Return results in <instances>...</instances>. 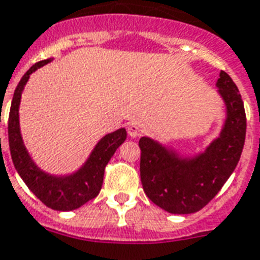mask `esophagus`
Returning a JSON list of instances; mask_svg holds the SVG:
<instances>
[{"label":"esophagus","instance_id":"obj_1","mask_svg":"<svg viewBox=\"0 0 260 260\" xmlns=\"http://www.w3.org/2000/svg\"><path fill=\"white\" fill-rule=\"evenodd\" d=\"M128 135H129L131 138H138L139 135H140V128L136 124H129L128 125Z\"/></svg>","mask_w":260,"mask_h":260}]
</instances>
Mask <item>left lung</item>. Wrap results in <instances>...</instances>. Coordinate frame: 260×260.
I'll return each instance as SVG.
<instances>
[{"label": "left lung", "mask_w": 260, "mask_h": 260, "mask_svg": "<svg viewBox=\"0 0 260 260\" xmlns=\"http://www.w3.org/2000/svg\"><path fill=\"white\" fill-rule=\"evenodd\" d=\"M215 86L225 105V121L203 151L181 154L173 146L148 136L139 140L144 192L152 203L170 214H192L203 209L240 161L247 128L244 104L226 72L221 71Z\"/></svg>", "instance_id": "obj_1"}]
</instances>
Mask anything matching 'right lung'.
<instances>
[{
	"mask_svg": "<svg viewBox=\"0 0 260 260\" xmlns=\"http://www.w3.org/2000/svg\"><path fill=\"white\" fill-rule=\"evenodd\" d=\"M51 61L53 58H47L32 65L16 87L8 121L9 148L17 173L34 195L50 209L71 211L98 196L104 183L105 166L108 165L117 148L125 142L126 131L125 128H120L99 139L84 164L72 173L51 174L41 169L29 155L21 136L19 108L21 94L29 76Z\"/></svg>",
	"mask_w": 260,
	"mask_h": 260,
	"instance_id": "right-lung-1",
	"label": "right lung"
}]
</instances>
